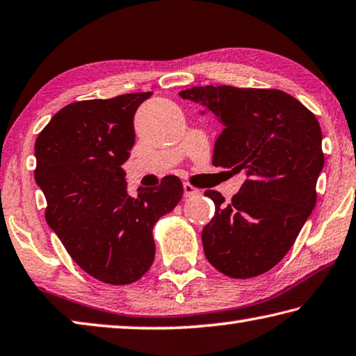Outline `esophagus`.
Instances as JSON below:
<instances>
[{
	"label": "esophagus",
	"instance_id": "34e87169",
	"mask_svg": "<svg viewBox=\"0 0 356 356\" xmlns=\"http://www.w3.org/2000/svg\"><path fill=\"white\" fill-rule=\"evenodd\" d=\"M197 195H200V191L196 188V186H193L191 184H184V196L185 197H193Z\"/></svg>",
	"mask_w": 356,
	"mask_h": 356
}]
</instances>
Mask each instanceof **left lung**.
I'll return each instance as SVG.
<instances>
[{
    "mask_svg": "<svg viewBox=\"0 0 356 356\" xmlns=\"http://www.w3.org/2000/svg\"><path fill=\"white\" fill-rule=\"evenodd\" d=\"M180 96L202 104L222 127L213 165L248 176L230 202L218 191L204 193L215 202L202 230L207 260L232 279L268 273L293 248L316 205L324 166L319 122L275 88L205 86Z\"/></svg>",
    "mask_w": 356,
    "mask_h": 356,
    "instance_id": "obj_1",
    "label": "left lung"
}]
</instances>
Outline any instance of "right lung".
<instances>
[{
    "label": "right lung",
    "instance_id": "add662e5",
    "mask_svg": "<svg viewBox=\"0 0 356 356\" xmlns=\"http://www.w3.org/2000/svg\"><path fill=\"white\" fill-rule=\"evenodd\" d=\"M151 92L71 102L35 140V182L44 218L70 257L96 280L129 285L156 255L152 229L174 210L184 186L166 176L156 188L127 195L121 165L135 141L134 115Z\"/></svg>",
    "mask_w": 356,
    "mask_h": 356
}]
</instances>
